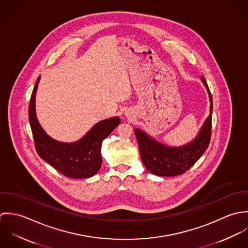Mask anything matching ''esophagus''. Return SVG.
<instances>
[{"mask_svg": "<svg viewBox=\"0 0 248 248\" xmlns=\"http://www.w3.org/2000/svg\"><path fill=\"white\" fill-rule=\"evenodd\" d=\"M127 115H129V114H127Z\"/></svg>", "mask_w": 248, "mask_h": 248, "instance_id": "esophagus-1", "label": "esophagus"}]
</instances>
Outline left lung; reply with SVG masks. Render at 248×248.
Returning a JSON list of instances; mask_svg holds the SVG:
<instances>
[{
  "label": "left lung",
  "instance_id": "obj_1",
  "mask_svg": "<svg viewBox=\"0 0 248 248\" xmlns=\"http://www.w3.org/2000/svg\"><path fill=\"white\" fill-rule=\"evenodd\" d=\"M201 80L209 95L210 114L192 141L182 146L172 147L155 140L140 129L134 130L139 142L142 162L150 173L159 177L182 175L199 160L208 148L211 140L212 95L205 78L202 76Z\"/></svg>",
  "mask_w": 248,
  "mask_h": 248
}]
</instances>
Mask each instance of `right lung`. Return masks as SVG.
<instances>
[{
    "label": "right lung",
    "mask_w": 248,
    "mask_h": 248,
    "mask_svg": "<svg viewBox=\"0 0 248 248\" xmlns=\"http://www.w3.org/2000/svg\"><path fill=\"white\" fill-rule=\"evenodd\" d=\"M40 78L39 76L36 81L29 107L30 123L39 156L66 177L86 178L94 176L102 164V142L120 124V118L114 116L99 121L77 141L55 140L44 131L36 116V92Z\"/></svg>",
    "instance_id": "obj_1"
}]
</instances>
